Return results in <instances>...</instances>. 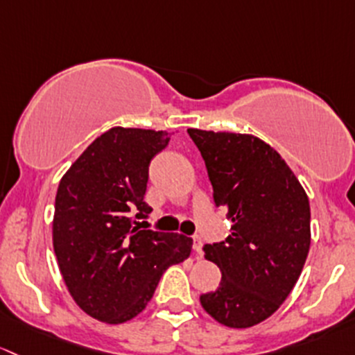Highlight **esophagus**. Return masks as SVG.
Listing matches in <instances>:
<instances>
[{"label":"esophagus","instance_id":"34e87169","mask_svg":"<svg viewBox=\"0 0 355 355\" xmlns=\"http://www.w3.org/2000/svg\"><path fill=\"white\" fill-rule=\"evenodd\" d=\"M202 250H203V241L200 239L198 236L193 237V251H195L196 254H202Z\"/></svg>","mask_w":355,"mask_h":355}]
</instances>
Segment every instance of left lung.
Masks as SVG:
<instances>
[{
  "label": "left lung",
  "instance_id": "1",
  "mask_svg": "<svg viewBox=\"0 0 355 355\" xmlns=\"http://www.w3.org/2000/svg\"><path fill=\"white\" fill-rule=\"evenodd\" d=\"M207 166L215 207L231 234L203 248L222 272L217 291L200 295L218 323L248 328L280 308L297 282L311 244V210L286 160L257 137L188 130Z\"/></svg>",
  "mask_w": 355,
  "mask_h": 355
}]
</instances>
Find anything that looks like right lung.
Masks as SVG:
<instances>
[{
    "mask_svg": "<svg viewBox=\"0 0 355 355\" xmlns=\"http://www.w3.org/2000/svg\"><path fill=\"white\" fill-rule=\"evenodd\" d=\"M169 133L111 128L75 160L56 193L53 244L69 294L87 314L118 324L145 309L162 273L191 254L182 234L138 229L147 218L148 166Z\"/></svg>",
    "mask_w": 355,
    "mask_h": 355,
    "instance_id": "right-lung-1",
    "label": "right lung"
}]
</instances>
